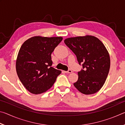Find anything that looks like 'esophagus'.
<instances>
[{"label": "esophagus", "instance_id": "obj_1", "mask_svg": "<svg viewBox=\"0 0 125 125\" xmlns=\"http://www.w3.org/2000/svg\"><path fill=\"white\" fill-rule=\"evenodd\" d=\"M64 73H72V71L71 70V69H69V70H68L67 71H64Z\"/></svg>", "mask_w": 125, "mask_h": 125}]
</instances>
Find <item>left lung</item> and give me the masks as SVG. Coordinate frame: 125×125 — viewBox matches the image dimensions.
<instances>
[{"mask_svg": "<svg viewBox=\"0 0 125 125\" xmlns=\"http://www.w3.org/2000/svg\"><path fill=\"white\" fill-rule=\"evenodd\" d=\"M64 43L74 53L83 68L78 72V79L74 85L80 93L93 94L102 88L110 67V60L106 48L93 36L68 38Z\"/></svg>", "mask_w": 125, "mask_h": 125, "instance_id": "left-lung-1", "label": "left lung"}]
</instances>
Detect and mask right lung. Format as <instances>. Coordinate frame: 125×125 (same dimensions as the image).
I'll return each instance as SVG.
<instances>
[{"instance_id":"1","label":"right lung","mask_w":125,"mask_h":125,"mask_svg":"<svg viewBox=\"0 0 125 125\" xmlns=\"http://www.w3.org/2000/svg\"><path fill=\"white\" fill-rule=\"evenodd\" d=\"M62 39V37L34 36L21 46L16 62V72L29 92L34 94L46 92L61 73L51 67V54Z\"/></svg>"}]
</instances>
